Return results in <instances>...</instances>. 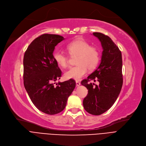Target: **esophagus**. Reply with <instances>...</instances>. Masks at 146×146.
<instances>
[{"label": "esophagus", "instance_id": "1", "mask_svg": "<svg viewBox=\"0 0 146 146\" xmlns=\"http://www.w3.org/2000/svg\"><path fill=\"white\" fill-rule=\"evenodd\" d=\"M76 84L77 86H79L80 85V82L79 81H76Z\"/></svg>", "mask_w": 146, "mask_h": 146}]
</instances>
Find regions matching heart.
I'll return each instance as SVG.
<instances>
[{
    "label": "heart",
    "mask_w": 146,
    "mask_h": 146,
    "mask_svg": "<svg viewBox=\"0 0 146 146\" xmlns=\"http://www.w3.org/2000/svg\"><path fill=\"white\" fill-rule=\"evenodd\" d=\"M67 50L72 56H78L76 60L77 66L69 68L65 72V77L67 79L80 80L84 76L88 71L95 69L98 64L100 55L98 49L83 39L76 40L67 45ZM54 61L59 66L66 67L68 65V57L60 50L54 53Z\"/></svg>",
    "instance_id": "b5f03b06"
}]
</instances>
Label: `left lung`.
<instances>
[{"label": "left lung", "mask_w": 146, "mask_h": 146, "mask_svg": "<svg viewBox=\"0 0 146 146\" xmlns=\"http://www.w3.org/2000/svg\"><path fill=\"white\" fill-rule=\"evenodd\" d=\"M103 48L101 63L86 79L81 82L88 93L83 101L85 110L93 115H100L115 103L123 85L122 58L121 51L108 36L94 32ZM99 82L97 86L89 82Z\"/></svg>", "instance_id": "1"}]
</instances>
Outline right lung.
I'll return each mask as SVG.
<instances>
[{"instance_id":"right-lung-1","label":"right lung","mask_w":146,"mask_h":146,"mask_svg":"<svg viewBox=\"0 0 146 146\" xmlns=\"http://www.w3.org/2000/svg\"><path fill=\"white\" fill-rule=\"evenodd\" d=\"M64 39L60 35L43 34L30 44L24 55L25 89L36 108L50 115L64 109L76 86L72 79L55 85L54 83L60 79L62 72L54 61L53 52Z\"/></svg>"}]
</instances>
